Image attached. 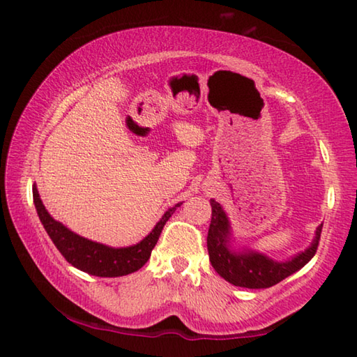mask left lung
Listing matches in <instances>:
<instances>
[{
	"instance_id": "obj_1",
	"label": "left lung",
	"mask_w": 357,
	"mask_h": 357,
	"mask_svg": "<svg viewBox=\"0 0 357 357\" xmlns=\"http://www.w3.org/2000/svg\"><path fill=\"white\" fill-rule=\"evenodd\" d=\"M211 208H213V217H211L208 231L209 261L217 274L234 287L250 289L274 287L288 275L304 268L317 253L323 223L318 225L315 238L304 252L287 261H275L264 253L247 249V247H241V249L233 247L231 225H229L227 213L215 200H211Z\"/></svg>"
}]
</instances>
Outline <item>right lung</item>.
Masks as SVG:
<instances>
[{
    "mask_svg": "<svg viewBox=\"0 0 357 357\" xmlns=\"http://www.w3.org/2000/svg\"><path fill=\"white\" fill-rule=\"evenodd\" d=\"M33 200L38 215L44 225L45 231L61 255L74 266V268L83 271L96 277H121L135 273L148 261L154 245L159 241V236L164 229L167 220L183 203L174 204L173 208L165 211L162 219L155 223L146 238L140 243L129 247H110L96 241L86 239L70 231L61 222L53 219L42 203L38 187L33 185Z\"/></svg>",
    "mask_w": 357,
    "mask_h": 357,
    "instance_id": "1",
    "label": "right lung"
}]
</instances>
